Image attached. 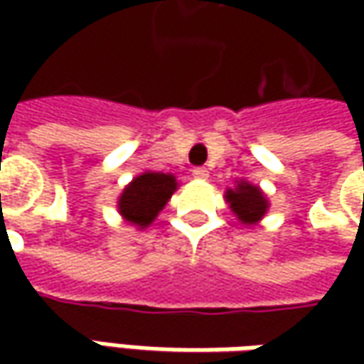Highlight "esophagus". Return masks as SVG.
I'll return each instance as SVG.
<instances>
[{
    "label": "esophagus",
    "mask_w": 364,
    "mask_h": 364,
    "mask_svg": "<svg viewBox=\"0 0 364 364\" xmlns=\"http://www.w3.org/2000/svg\"><path fill=\"white\" fill-rule=\"evenodd\" d=\"M192 176H194V178H198V180H206V178H208V170L203 168V166H198V168H194V170H192Z\"/></svg>",
    "instance_id": "34e87169"
}]
</instances>
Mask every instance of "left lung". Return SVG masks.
Wrapping results in <instances>:
<instances>
[{
  "label": "left lung",
  "instance_id": "obj_1",
  "mask_svg": "<svg viewBox=\"0 0 364 364\" xmlns=\"http://www.w3.org/2000/svg\"><path fill=\"white\" fill-rule=\"evenodd\" d=\"M225 198L235 213V217L239 218L243 225H257L269 208V203H267L261 188L249 184L247 180L237 182V188L227 190Z\"/></svg>",
  "mask_w": 364,
  "mask_h": 364
}]
</instances>
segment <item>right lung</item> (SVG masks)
<instances>
[{"instance_id":"obj_1","label":"right lung","mask_w":364,"mask_h":364,"mask_svg":"<svg viewBox=\"0 0 364 364\" xmlns=\"http://www.w3.org/2000/svg\"><path fill=\"white\" fill-rule=\"evenodd\" d=\"M178 188L176 176L144 172L133 178L119 196V213L127 223L139 229L149 227Z\"/></svg>"}]
</instances>
